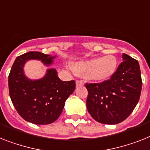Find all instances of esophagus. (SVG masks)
<instances>
[{
  "instance_id": "34e87169",
  "label": "esophagus",
  "mask_w": 150,
  "mask_h": 150,
  "mask_svg": "<svg viewBox=\"0 0 150 150\" xmlns=\"http://www.w3.org/2000/svg\"><path fill=\"white\" fill-rule=\"evenodd\" d=\"M76 86H83V80H76Z\"/></svg>"
}]
</instances>
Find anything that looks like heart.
I'll list each match as a JSON object with an SVG mask.
<instances>
[{"mask_svg": "<svg viewBox=\"0 0 150 150\" xmlns=\"http://www.w3.org/2000/svg\"><path fill=\"white\" fill-rule=\"evenodd\" d=\"M117 69V60L112 55L80 61L73 65V70L76 74L86 76L96 82L109 80L115 74Z\"/></svg>", "mask_w": 150, "mask_h": 150, "instance_id": "heart-1", "label": "heart"}]
</instances>
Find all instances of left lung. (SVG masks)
<instances>
[{"label": "left lung", "mask_w": 150, "mask_h": 150, "mask_svg": "<svg viewBox=\"0 0 150 150\" xmlns=\"http://www.w3.org/2000/svg\"><path fill=\"white\" fill-rule=\"evenodd\" d=\"M123 61L109 80L86 83L88 90L86 108L95 120L117 124L131 114L140 97L142 78L139 63L123 54Z\"/></svg>", "instance_id": "8db88e82"}]
</instances>
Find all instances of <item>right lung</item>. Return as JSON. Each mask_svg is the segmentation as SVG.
<instances>
[{
	"label": "right lung",
	"mask_w": 150,
	"mask_h": 150,
	"mask_svg": "<svg viewBox=\"0 0 150 150\" xmlns=\"http://www.w3.org/2000/svg\"><path fill=\"white\" fill-rule=\"evenodd\" d=\"M54 57L30 51L16 58L8 76L9 94L16 110L23 120L38 125L50 124L61 114L67 99L74 93V80L63 81L55 69H49L40 80H31L23 74V65L31 59L50 65Z\"/></svg>",
	"instance_id": "right-lung-1"
}]
</instances>
